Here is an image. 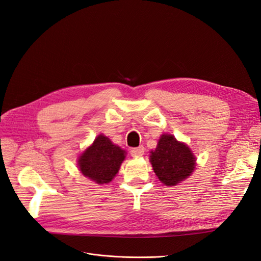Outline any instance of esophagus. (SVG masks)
Returning a JSON list of instances; mask_svg holds the SVG:
<instances>
[{
  "label": "esophagus",
  "mask_w": 261,
  "mask_h": 261,
  "mask_svg": "<svg viewBox=\"0 0 261 261\" xmlns=\"http://www.w3.org/2000/svg\"><path fill=\"white\" fill-rule=\"evenodd\" d=\"M130 154L132 157H141V156H143V154H144V147L139 146L136 148H132L130 150Z\"/></svg>",
  "instance_id": "34e87169"
}]
</instances>
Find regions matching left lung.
I'll use <instances>...</instances> for the list:
<instances>
[{"mask_svg": "<svg viewBox=\"0 0 261 261\" xmlns=\"http://www.w3.org/2000/svg\"><path fill=\"white\" fill-rule=\"evenodd\" d=\"M149 162L159 181L171 187L192 174L196 166V157L186 143L179 142L172 134L164 133L155 150L150 152Z\"/></svg>", "mask_w": 261, "mask_h": 261, "instance_id": "1", "label": "left lung"}]
</instances>
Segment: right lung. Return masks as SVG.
Segmentation results:
<instances>
[{
	"instance_id": "obj_1",
	"label": "right lung",
	"mask_w": 261,
	"mask_h": 261,
	"mask_svg": "<svg viewBox=\"0 0 261 261\" xmlns=\"http://www.w3.org/2000/svg\"><path fill=\"white\" fill-rule=\"evenodd\" d=\"M125 152L104 134H99L78 158L81 173L97 184L109 183L118 173Z\"/></svg>"
}]
</instances>
